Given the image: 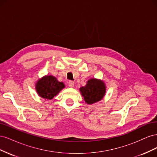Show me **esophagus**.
Returning a JSON list of instances; mask_svg holds the SVG:
<instances>
[{
	"label": "esophagus",
	"mask_w": 157,
	"mask_h": 157,
	"mask_svg": "<svg viewBox=\"0 0 157 157\" xmlns=\"http://www.w3.org/2000/svg\"><path fill=\"white\" fill-rule=\"evenodd\" d=\"M68 85H69V87L73 88V87L74 86V82H73V81H71V80H70V81L68 82Z\"/></svg>",
	"instance_id": "esophagus-1"
}]
</instances>
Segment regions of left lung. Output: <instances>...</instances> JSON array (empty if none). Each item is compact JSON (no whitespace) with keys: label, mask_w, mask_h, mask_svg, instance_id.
<instances>
[{"label":"left lung","mask_w":157,"mask_h":157,"mask_svg":"<svg viewBox=\"0 0 157 157\" xmlns=\"http://www.w3.org/2000/svg\"><path fill=\"white\" fill-rule=\"evenodd\" d=\"M79 90L85 102L87 104H93L103 99L106 92V87L103 80L91 78L88 80L86 86Z\"/></svg>","instance_id":"obj_1"}]
</instances>
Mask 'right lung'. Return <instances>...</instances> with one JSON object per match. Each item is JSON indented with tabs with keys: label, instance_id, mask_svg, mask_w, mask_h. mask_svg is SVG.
<instances>
[{
	"label": "right lung",
	"instance_id": "right-lung-1",
	"mask_svg": "<svg viewBox=\"0 0 157 157\" xmlns=\"http://www.w3.org/2000/svg\"><path fill=\"white\" fill-rule=\"evenodd\" d=\"M65 87L63 82H59L52 75L44 76L36 83L35 89L39 96L46 99H52Z\"/></svg>",
	"mask_w": 157,
	"mask_h": 157
}]
</instances>
